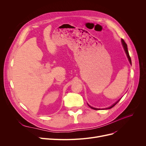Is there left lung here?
<instances>
[{
    "label": "left lung",
    "mask_w": 146,
    "mask_h": 146,
    "mask_svg": "<svg viewBox=\"0 0 146 146\" xmlns=\"http://www.w3.org/2000/svg\"><path fill=\"white\" fill-rule=\"evenodd\" d=\"M121 41H122V45H123V47H124V50H125V52H126V54H127V57H128V60H129V63H130V64H131V57H130V56H129V52H128V48H127V44L125 43V42L124 41V40H123V39H121ZM120 100V99H119ZM119 100H118L116 103H115L113 105H112L111 106H110V107H109V108H105V110H107V109H111V108H112V107H113L119 101ZM89 105V106L90 107V108H92V109H94V110H100V109H97V108H93V107H92L91 106H90L89 105Z\"/></svg>",
    "instance_id": "1"
}]
</instances>
